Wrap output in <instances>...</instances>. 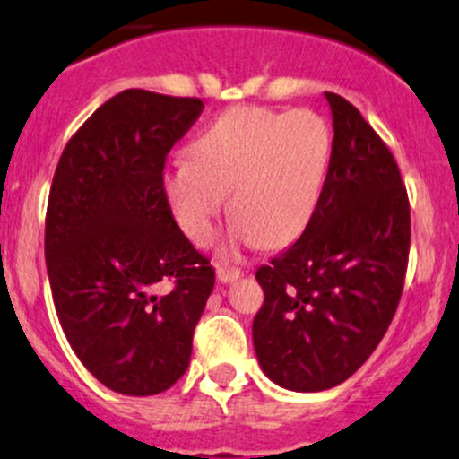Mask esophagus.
Here are the masks:
<instances>
[{
	"label": "esophagus",
	"mask_w": 459,
	"mask_h": 459,
	"mask_svg": "<svg viewBox=\"0 0 459 459\" xmlns=\"http://www.w3.org/2000/svg\"><path fill=\"white\" fill-rule=\"evenodd\" d=\"M240 271L238 269H216V280H219L221 284H230V282H236V280L240 278Z\"/></svg>",
	"instance_id": "esophagus-1"
}]
</instances>
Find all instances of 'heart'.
<instances>
[{
  "label": "heart",
  "instance_id": "obj_1",
  "mask_svg": "<svg viewBox=\"0 0 459 459\" xmlns=\"http://www.w3.org/2000/svg\"><path fill=\"white\" fill-rule=\"evenodd\" d=\"M172 160L161 175L166 204L192 243L205 245L230 192L234 245L284 247L308 228L326 184L333 133L308 109L236 107Z\"/></svg>",
  "mask_w": 459,
  "mask_h": 459
}]
</instances>
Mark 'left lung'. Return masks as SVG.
Returning <instances> with one entry per match:
<instances>
[{"mask_svg":"<svg viewBox=\"0 0 459 459\" xmlns=\"http://www.w3.org/2000/svg\"><path fill=\"white\" fill-rule=\"evenodd\" d=\"M324 96L334 137L322 199L302 236L255 271V357L290 392H324L368 361L396 313L411 234L394 155L357 107Z\"/></svg>","mask_w":459,"mask_h":459,"instance_id":"left-lung-1","label":"left lung"}]
</instances>
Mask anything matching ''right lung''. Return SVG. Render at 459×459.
Instances as JSON below:
<instances>
[{"mask_svg":"<svg viewBox=\"0 0 459 459\" xmlns=\"http://www.w3.org/2000/svg\"><path fill=\"white\" fill-rule=\"evenodd\" d=\"M199 98L125 90L67 142L46 216V264L63 333L105 387L152 396L188 369L214 269L172 219L169 151Z\"/></svg>","mask_w":459,"mask_h":459,"instance_id":"add662e5","label":"right lung"}]
</instances>
